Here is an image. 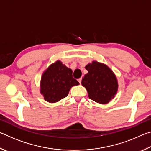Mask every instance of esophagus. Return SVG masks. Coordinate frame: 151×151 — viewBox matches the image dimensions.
<instances>
[{"mask_svg":"<svg viewBox=\"0 0 151 151\" xmlns=\"http://www.w3.org/2000/svg\"><path fill=\"white\" fill-rule=\"evenodd\" d=\"M78 81L79 82V83H80V84H81V82H82V78H78Z\"/></svg>","mask_w":151,"mask_h":151,"instance_id":"1","label":"esophagus"}]
</instances>
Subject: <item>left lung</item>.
Here are the masks:
<instances>
[{
	"instance_id": "8db88e82",
	"label": "left lung",
	"mask_w": 151,
	"mask_h": 151,
	"mask_svg": "<svg viewBox=\"0 0 151 151\" xmlns=\"http://www.w3.org/2000/svg\"><path fill=\"white\" fill-rule=\"evenodd\" d=\"M88 70L82 80V85L87 90L88 97L101 104H106L114 98L118 83L114 74L106 65L93 61L85 66Z\"/></svg>"
}]
</instances>
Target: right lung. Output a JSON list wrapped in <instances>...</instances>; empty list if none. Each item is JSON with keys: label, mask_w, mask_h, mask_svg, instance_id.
Wrapping results in <instances>:
<instances>
[{"label": "right lung", "mask_w": 151, "mask_h": 151, "mask_svg": "<svg viewBox=\"0 0 151 151\" xmlns=\"http://www.w3.org/2000/svg\"><path fill=\"white\" fill-rule=\"evenodd\" d=\"M70 68L58 60L43 73L40 83V93L49 103H56L68 95L70 88L79 85L73 77Z\"/></svg>", "instance_id": "add662e5"}]
</instances>
